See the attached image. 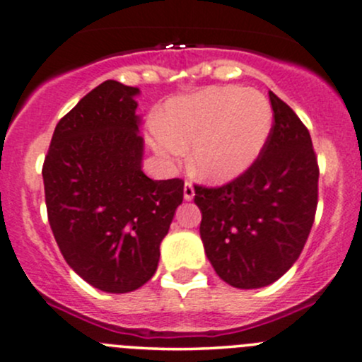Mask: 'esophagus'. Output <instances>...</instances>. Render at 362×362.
<instances>
[{"mask_svg":"<svg viewBox=\"0 0 362 362\" xmlns=\"http://www.w3.org/2000/svg\"><path fill=\"white\" fill-rule=\"evenodd\" d=\"M194 196H196V192H194V185H192V182H185L184 184V197L187 201H192L194 199Z\"/></svg>","mask_w":362,"mask_h":362,"instance_id":"1","label":"esophagus"}]
</instances>
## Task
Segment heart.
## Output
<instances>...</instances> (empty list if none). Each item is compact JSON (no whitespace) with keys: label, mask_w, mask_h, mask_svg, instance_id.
Returning <instances> with one entry per match:
<instances>
[{"label":"heart","mask_w":362,"mask_h":362,"mask_svg":"<svg viewBox=\"0 0 362 362\" xmlns=\"http://www.w3.org/2000/svg\"><path fill=\"white\" fill-rule=\"evenodd\" d=\"M272 129L273 110L263 94L235 86L213 87L170 103L153 146L170 160L194 144V172L206 180L228 182L261 156Z\"/></svg>","instance_id":"1"}]
</instances>
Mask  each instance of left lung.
Wrapping results in <instances>:
<instances>
[{
  "mask_svg": "<svg viewBox=\"0 0 362 362\" xmlns=\"http://www.w3.org/2000/svg\"><path fill=\"white\" fill-rule=\"evenodd\" d=\"M273 129L261 156L221 187L194 185L201 239L221 280L259 288L303 252L317 206L316 153L308 127L269 90Z\"/></svg>",
  "mask_w": 362,
  "mask_h": 362,
  "instance_id": "obj_1",
  "label": "left lung"
}]
</instances>
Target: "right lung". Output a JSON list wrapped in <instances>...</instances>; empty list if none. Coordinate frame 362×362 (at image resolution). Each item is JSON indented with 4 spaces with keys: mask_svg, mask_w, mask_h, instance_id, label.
I'll list each match as a JSON object with an SVG mask.
<instances>
[{
    "mask_svg": "<svg viewBox=\"0 0 362 362\" xmlns=\"http://www.w3.org/2000/svg\"><path fill=\"white\" fill-rule=\"evenodd\" d=\"M137 87L106 81L58 122L42 165L47 220L69 266L111 293L154 275L160 244L184 199V180H151Z\"/></svg>",
    "mask_w": 362,
    "mask_h": 362,
    "instance_id": "right-lung-1",
    "label": "right lung"
}]
</instances>
